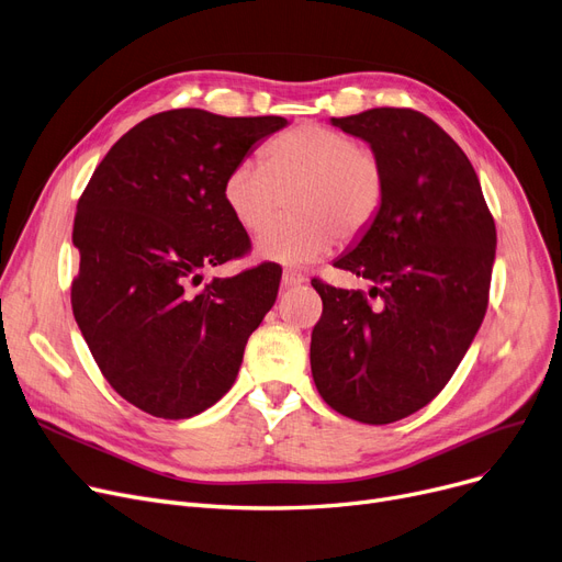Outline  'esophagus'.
Instances as JSON below:
<instances>
[{"label": "esophagus", "instance_id": "34e87169", "mask_svg": "<svg viewBox=\"0 0 562 562\" xmlns=\"http://www.w3.org/2000/svg\"><path fill=\"white\" fill-rule=\"evenodd\" d=\"M307 282V276H303L301 271H294V268H286L282 273V286L291 289V286H301Z\"/></svg>", "mask_w": 562, "mask_h": 562}]
</instances>
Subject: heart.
I'll return each mask as SVG.
<instances>
[{"instance_id": "obj_1", "label": "heart", "mask_w": 562, "mask_h": 562, "mask_svg": "<svg viewBox=\"0 0 562 562\" xmlns=\"http://www.w3.org/2000/svg\"><path fill=\"white\" fill-rule=\"evenodd\" d=\"M385 194L381 160L368 146L335 128L303 124L273 139L261 162L240 160L223 183V200L236 225L259 234L263 261L303 266L326 257L341 238H356L376 221Z\"/></svg>"}]
</instances>
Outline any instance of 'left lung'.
<instances>
[{"label": "left lung", "mask_w": 562, "mask_h": 562, "mask_svg": "<svg viewBox=\"0 0 562 562\" xmlns=\"http://www.w3.org/2000/svg\"><path fill=\"white\" fill-rule=\"evenodd\" d=\"M330 124L370 144L385 194L335 259L370 280V294L312 280L324 301L312 379L341 416L387 425L427 406L467 356L490 301L496 227L471 160L429 116L374 108Z\"/></svg>", "instance_id": "8db88e82"}]
</instances>
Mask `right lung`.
<instances>
[{
  "instance_id": "obj_1",
  "label": "right lung",
  "mask_w": 562,
  "mask_h": 562,
  "mask_svg": "<svg viewBox=\"0 0 562 562\" xmlns=\"http://www.w3.org/2000/svg\"><path fill=\"white\" fill-rule=\"evenodd\" d=\"M284 126V116L160 112L112 146L82 192L72 314L108 383L144 413L183 420L223 400L278 299L276 263L194 286L248 250L223 183Z\"/></svg>"
}]
</instances>
